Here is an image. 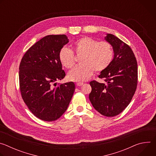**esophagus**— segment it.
<instances>
[{"label": "esophagus", "instance_id": "1", "mask_svg": "<svg viewBox=\"0 0 156 156\" xmlns=\"http://www.w3.org/2000/svg\"><path fill=\"white\" fill-rule=\"evenodd\" d=\"M82 85H83V83H76V86H81Z\"/></svg>", "mask_w": 156, "mask_h": 156}]
</instances>
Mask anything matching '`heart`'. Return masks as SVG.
I'll return each mask as SVG.
<instances>
[{
    "mask_svg": "<svg viewBox=\"0 0 156 156\" xmlns=\"http://www.w3.org/2000/svg\"><path fill=\"white\" fill-rule=\"evenodd\" d=\"M73 49L76 55L82 56L80 60L81 65L69 73L68 78L73 81L81 82L88 80L94 70L100 72L108 68L114 58V51L110 43L98 42L89 37L76 41ZM58 58L62 65L66 69H72L75 65L74 54L67 48L63 47L60 50Z\"/></svg>",
    "mask_w": 156,
    "mask_h": 156,
    "instance_id": "1",
    "label": "heart"
}]
</instances>
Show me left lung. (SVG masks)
I'll return each mask as SVG.
<instances>
[{
  "label": "left lung",
  "instance_id": "obj_1",
  "mask_svg": "<svg viewBox=\"0 0 156 156\" xmlns=\"http://www.w3.org/2000/svg\"><path fill=\"white\" fill-rule=\"evenodd\" d=\"M104 39L112 46L114 58L99 75L106 83L94 80L90 83L92 91L89 99L101 114L114 117L128 105L136 91L138 64L134 53L126 44L112 34H107Z\"/></svg>",
  "mask_w": 156,
  "mask_h": 156
}]
</instances>
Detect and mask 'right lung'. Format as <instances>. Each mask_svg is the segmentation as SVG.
<instances>
[{"label": "right lung", "instance_id": "obj_1", "mask_svg": "<svg viewBox=\"0 0 156 156\" xmlns=\"http://www.w3.org/2000/svg\"><path fill=\"white\" fill-rule=\"evenodd\" d=\"M69 42L65 34L46 36L27 51L20 62L21 97L31 112L44 121L59 119L67 109L75 91L73 82L55 87V81L65 76L58 53Z\"/></svg>", "mask_w": 156, "mask_h": 156}]
</instances>
